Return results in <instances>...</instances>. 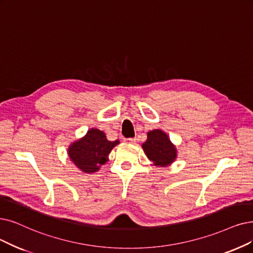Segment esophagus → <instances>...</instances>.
<instances>
[{"label": "esophagus", "instance_id": "1", "mask_svg": "<svg viewBox=\"0 0 253 253\" xmlns=\"http://www.w3.org/2000/svg\"><path fill=\"white\" fill-rule=\"evenodd\" d=\"M125 142L129 143V144H135L136 143V139L135 138H127V139H125Z\"/></svg>", "mask_w": 253, "mask_h": 253}]
</instances>
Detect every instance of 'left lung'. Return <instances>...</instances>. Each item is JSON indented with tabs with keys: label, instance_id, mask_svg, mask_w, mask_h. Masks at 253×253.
Returning a JSON list of instances; mask_svg holds the SVG:
<instances>
[{
	"label": "left lung",
	"instance_id": "1",
	"mask_svg": "<svg viewBox=\"0 0 253 253\" xmlns=\"http://www.w3.org/2000/svg\"><path fill=\"white\" fill-rule=\"evenodd\" d=\"M142 148L148 160L157 167H167L172 164L177 157L175 145L162 129L149 130Z\"/></svg>",
	"mask_w": 253,
	"mask_h": 253
}]
</instances>
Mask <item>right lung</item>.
I'll use <instances>...</instances> for the list:
<instances>
[{
	"instance_id": "1",
	"label": "right lung",
	"mask_w": 253,
	"mask_h": 253,
	"mask_svg": "<svg viewBox=\"0 0 253 253\" xmlns=\"http://www.w3.org/2000/svg\"><path fill=\"white\" fill-rule=\"evenodd\" d=\"M117 144L119 140L109 141L103 130L92 127L84 137L70 143L67 154L77 168L85 173H93L107 163L109 154Z\"/></svg>"
}]
</instances>
